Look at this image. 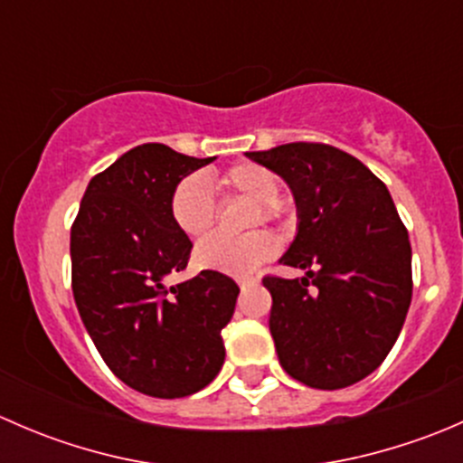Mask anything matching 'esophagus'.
I'll return each instance as SVG.
<instances>
[{"label": "esophagus", "mask_w": 463, "mask_h": 463, "mask_svg": "<svg viewBox=\"0 0 463 463\" xmlns=\"http://www.w3.org/2000/svg\"><path fill=\"white\" fill-rule=\"evenodd\" d=\"M260 279L258 278H240L237 279V284H240V288H249V287H255Z\"/></svg>", "instance_id": "esophagus-1"}]
</instances>
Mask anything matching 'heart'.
<instances>
[{"label":"heart","mask_w":463,"mask_h":463,"mask_svg":"<svg viewBox=\"0 0 463 463\" xmlns=\"http://www.w3.org/2000/svg\"><path fill=\"white\" fill-rule=\"evenodd\" d=\"M223 197H244L255 203L250 226L273 222L279 217V179L273 170L258 163H240L217 179ZM172 223L188 237H202L214 223V199L208 184L197 175H190L175 185L170 194ZM275 240L269 232H250L241 240H226L213 235L199 241L194 249V264L203 270L244 278L253 275L264 261L275 255Z\"/></svg>","instance_id":"obj_1"}]
</instances>
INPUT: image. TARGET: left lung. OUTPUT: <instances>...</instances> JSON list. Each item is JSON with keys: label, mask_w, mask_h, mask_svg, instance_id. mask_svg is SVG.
Here are the masks:
<instances>
[{"label": "left lung", "mask_w": 463, "mask_h": 463, "mask_svg": "<svg viewBox=\"0 0 463 463\" xmlns=\"http://www.w3.org/2000/svg\"><path fill=\"white\" fill-rule=\"evenodd\" d=\"M282 176L298 232L279 264L296 279L264 278L279 365L316 390H340L376 370L412 300V249L385 184L352 154L325 143L246 152Z\"/></svg>", "instance_id": "1"}]
</instances>
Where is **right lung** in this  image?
<instances>
[{"mask_svg": "<svg viewBox=\"0 0 463 463\" xmlns=\"http://www.w3.org/2000/svg\"><path fill=\"white\" fill-rule=\"evenodd\" d=\"M213 161L138 145L89 181L71 226V287L89 335L125 385L156 399L203 390L226 356L222 329L240 287L214 270L165 287L193 250L170 194Z\"/></svg>", "mask_w": 463, "mask_h": 463, "instance_id": "obj_1", "label": "right lung"}]
</instances>
